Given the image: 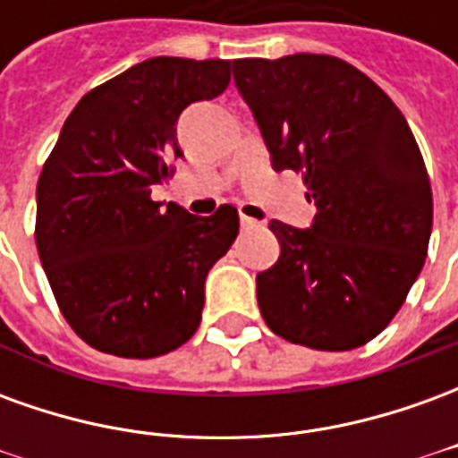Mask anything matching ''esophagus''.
Instances as JSON below:
<instances>
[{
  "label": "esophagus",
  "instance_id": "obj_1",
  "mask_svg": "<svg viewBox=\"0 0 458 458\" xmlns=\"http://www.w3.org/2000/svg\"><path fill=\"white\" fill-rule=\"evenodd\" d=\"M240 225H242V230L259 228V220L250 218V216H245V213H240Z\"/></svg>",
  "mask_w": 458,
  "mask_h": 458
}]
</instances>
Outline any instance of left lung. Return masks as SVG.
I'll list each match as a JSON object with an SVG mask.
<instances>
[{
    "label": "left lung",
    "instance_id": "1",
    "mask_svg": "<svg viewBox=\"0 0 458 458\" xmlns=\"http://www.w3.org/2000/svg\"><path fill=\"white\" fill-rule=\"evenodd\" d=\"M275 171H301L311 228L272 220L279 259L258 275L262 318L317 351L368 344L400 311L432 235V186L397 105L336 55L233 61Z\"/></svg>",
    "mask_w": 458,
    "mask_h": 458
}]
</instances>
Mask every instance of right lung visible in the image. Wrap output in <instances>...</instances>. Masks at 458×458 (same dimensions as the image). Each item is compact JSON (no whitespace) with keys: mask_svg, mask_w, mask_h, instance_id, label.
Listing matches in <instances>:
<instances>
[{"mask_svg":"<svg viewBox=\"0 0 458 458\" xmlns=\"http://www.w3.org/2000/svg\"><path fill=\"white\" fill-rule=\"evenodd\" d=\"M230 65L171 55L131 65L83 95L46 159L38 258L65 321L103 353L157 358L199 328L206 277L238 238V210L200 218L151 191L183 157L179 114L218 98Z\"/></svg>","mask_w":458,"mask_h":458,"instance_id":"right-lung-1","label":"right lung"}]
</instances>
